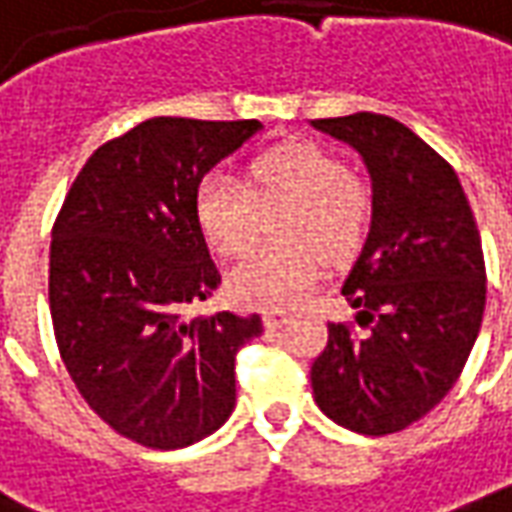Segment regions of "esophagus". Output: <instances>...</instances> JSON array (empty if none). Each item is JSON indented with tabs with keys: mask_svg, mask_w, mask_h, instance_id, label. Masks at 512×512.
Listing matches in <instances>:
<instances>
[{
	"mask_svg": "<svg viewBox=\"0 0 512 512\" xmlns=\"http://www.w3.org/2000/svg\"><path fill=\"white\" fill-rule=\"evenodd\" d=\"M285 322H288V316L285 314H277V311H266V314H263V325H266V328H283Z\"/></svg>",
	"mask_w": 512,
	"mask_h": 512,
	"instance_id": "obj_1",
	"label": "esophagus"
}]
</instances>
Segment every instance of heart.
Here are the masks:
<instances>
[{"mask_svg": "<svg viewBox=\"0 0 512 512\" xmlns=\"http://www.w3.org/2000/svg\"><path fill=\"white\" fill-rule=\"evenodd\" d=\"M274 238L288 246L255 249L227 271L229 300L243 308H291L314 285L319 257L342 263L358 252L373 196L342 156L314 142H291L255 156L246 184L210 173L196 190V224L218 255H241L263 221L283 212Z\"/></svg>", "mask_w": 512, "mask_h": 512, "instance_id": "b5f03b06", "label": "heart"}]
</instances>
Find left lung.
Returning a JSON list of instances; mask_svg holds the SVG:
<instances>
[{
	"label": "left lung",
	"mask_w": 512,
	"mask_h": 512,
	"mask_svg": "<svg viewBox=\"0 0 512 512\" xmlns=\"http://www.w3.org/2000/svg\"><path fill=\"white\" fill-rule=\"evenodd\" d=\"M356 148L373 221L342 285L358 328L330 322L311 367L316 406L358 434H395L457 384L485 314V257L454 168L392 117L311 120Z\"/></svg>",
	"instance_id": "left-lung-1"
}]
</instances>
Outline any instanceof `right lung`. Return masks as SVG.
Listing matches in <instances>:
<instances>
[{
	"instance_id": "1",
	"label": "right lung",
	"mask_w": 512,
	"mask_h": 512,
	"mask_svg": "<svg viewBox=\"0 0 512 512\" xmlns=\"http://www.w3.org/2000/svg\"><path fill=\"white\" fill-rule=\"evenodd\" d=\"M257 120L154 117L100 145L55 218L50 314L83 401L117 434L184 448L235 409V356L260 316L187 319L221 274L196 224V190Z\"/></svg>"
}]
</instances>
